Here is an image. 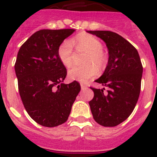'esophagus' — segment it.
<instances>
[{"label": "esophagus", "mask_w": 157, "mask_h": 157, "mask_svg": "<svg viewBox=\"0 0 157 157\" xmlns=\"http://www.w3.org/2000/svg\"><path fill=\"white\" fill-rule=\"evenodd\" d=\"M81 89L82 90H86L88 89V87H87V86L85 84H81Z\"/></svg>", "instance_id": "1"}]
</instances>
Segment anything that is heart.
Segmentation results:
<instances>
[{
  "label": "heart",
  "mask_w": 157,
  "mask_h": 157,
  "mask_svg": "<svg viewBox=\"0 0 157 157\" xmlns=\"http://www.w3.org/2000/svg\"><path fill=\"white\" fill-rule=\"evenodd\" d=\"M72 43L80 52L86 53L85 66H75L68 71L71 80L85 83L97 74V69L101 71L106 66L107 59L103 53V45L98 39L88 33L76 36ZM57 56L61 64L70 67L73 62V45L70 40H64L57 49Z\"/></svg>",
  "instance_id": "b5f03b06"
}]
</instances>
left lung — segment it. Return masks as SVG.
Listing matches in <instances>:
<instances>
[{
	"mask_svg": "<svg viewBox=\"0 0 157 157\" xmlns=\"http://www.w3.org/2000/svg\"><path fill=\"white\" fill-rule=\"evenodd\" d=\"M103 40L108 49V62L103 74L96 79L108 88H91L90 101L93 118L100 125L114 127L125 121L137 103L141 90L142 68L137 50L121 36L110 31H87Z\"/></svg>",
	"mask_w": 157,
	"mask_h": 157,
	"instance_id": "obj_1",
	"label": "left lung"
}]
</instances>
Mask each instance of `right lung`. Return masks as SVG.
Returning a JSON list of instances; mask_svg holds the SVG:
<instances>
[{"label":"right lung","instance_id":"right-lung-1","mask_svg":"<svg viewBox=\"0 0 157 157\" xmlns=\"http://www.w3.org/2000/svg\"><path fill=\"white\" fill-rule=\"evenodd\" d=\"M75 31L42 29L21 45L15 71L21 101L32 119L45 127H56L66 121L81 90L76 81L63 83L66 67L57 56L59 45Z\"/></svg>","mask_w":157,"mask_h":157}]
</instances>
